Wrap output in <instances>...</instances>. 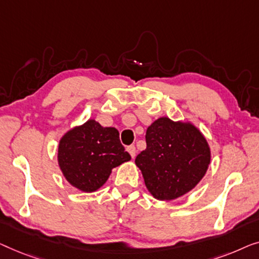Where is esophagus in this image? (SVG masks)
<instances>
[{
	"label": "esophagus",
	"mask_w": 259,
	"mask_h": 259,
	"mask_svg": "<svg viewBox=\"0 0 259 259\" xmlns=\"http://www.w3.org/2000/svg\"><path fill=\"white\" fill-rule=\"evenodd\" d=\"M126 150H128V152L133 158L136 156V148H135V145H129V147L126 148Z\"/></svg>",
	"instance_id": "esophagus-1"
}]
</instances>
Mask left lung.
<instances>
[{
    "label": "left lung",
    "instance_id": "left-lung-1",
    "mask_svg": "<svg viewBox=\"0 0 259 259\" xmlns=\"http://www.w3.org/2000/svg\"><path fill=\"white\" fill-rule=\"evenodd\" d=\"M147 149L135 163L145 187L159 201H171L192 190L211 161L205 137L190 122L159 117L147 129Z\"/></svg>",
    "mask_w": 259,
    "mask_h": 259
}]
</instances>
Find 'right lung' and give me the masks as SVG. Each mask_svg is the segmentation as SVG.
Instances as JSON below:
<instances>
[{"mask_svg":"<svg viewBox=\"0 0 259 259\" xmlns=\"http://www.w3.org/2000/svg\"><path fill=\"white\" fill-rule=\"evenodd\" d=\"M115 128H103L95 119L75 126L58 144L57 161L69 183L83 192L100 189L114 167L130 161Z\"/></svg>","mask_w":259,"mask_h":259,"instance_id":"obj_1","label":"right lung"}]
</instances>
